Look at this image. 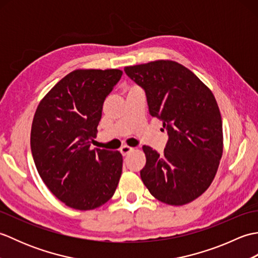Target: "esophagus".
Returning <instances> with one entry per match:
<instances>
[{"label": "esophagus", "instance_id": "1", "mask_svg": "<svg viewBox=\"0 0 258 258\" xmlns=\"http://www.w3.org/2000/svg\"><path fill=\"white\" fill-rule=\"evenodd\" d=\"M134 151V147H131L128 145H124L120 147V153H122L123 155H127L130 153H132Z\"/></svg>", "mask_w": 258, "mask_h": 258}]
</instances>
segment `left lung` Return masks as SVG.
I'll return each mask as SVG.
<instances>
[{
    "instance_id": "left-lung-1",
    "label": "left lung",
    "mask_w": 258,
    "mask_h": 258,
    "mask_svg": "<svg viewBox=\"0 0 258 258\" xmlns=\"http://www.w3.org/2000/svg\"><path fill=\"white\" fill-rule=\"evenodd\" d=\"M125 73L145 90L150 114L169 139L162 155L143 146L141 178L165 204L180 206L210 187L223 155V125L215 96L190 70L172 59L126 67Z\"/></svg>"
}]
</instances>
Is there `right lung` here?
I'll return each mask as SVG.
<instances>
[{
    "label": "right lung",
    "mask_w": 258,
    "mask_h": 258,
    "mask_svg": "<svg viewBox=\"0 0 258 258\" xmlns=\"http://www.w3.org/2000/svg\"><path fill=\"white\" fill-rule=\"evenodd\" d=\"M122 70L79 69L57 82L38 103L31 150L38 174L69 207L94 210L112 199L122 174L118 151L92 150L103 103Z\"/></svg>",
    "instance_id": "add662e5"
}]
</instances>
